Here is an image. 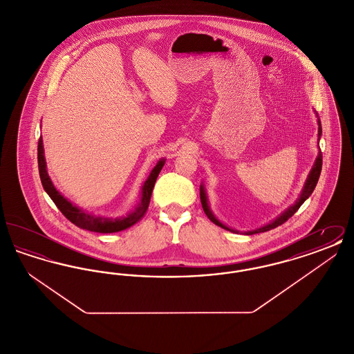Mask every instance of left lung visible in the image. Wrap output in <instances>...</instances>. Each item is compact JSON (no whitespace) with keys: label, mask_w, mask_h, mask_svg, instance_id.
<instances>
[{"label":"left lung","mask_w":354,"mask_h":354,"mask_svg":"<svg viewBox=\"0 0 354 354\" xmlns=\"http://www.w3.org/2000/svg\"><path fill=\"white\" fill-rule=\"evenodd\" d=\"M317 123H319V140H320L321 133H322L320 119H317ZM321 167H322V155H321V151H319V155H317V158H316V160H315V165H313V167L310 169V172H309V175H308V178H306V180H305V185H304L303 189H301V192H300V196L297 198V201L295 202V204H292L289 208H286V211H284L280 216H277L276 219L272 220L268 224H266V225H263V227H260V228H256V230H253V231H247V232H244V234H245V235H253V234L267 232V231H270V230H273V228L281 225V224L286 223V220L289 219V218H292V216L296 214V211L301 207V204L312 195L313 189L316 188V185H317L319 178H320ZM201 201H202L203 209H204L205 215L208 216V219L211 220L212 223H215L216 225L221 227V228L227 230V231H231V232H234V234H239V231H236L234 228H230L228 225H225L224 223H221V221L214 215V212H212L211 208H209L208 196H207L205 188H204V185H201Z\"/></svg>","instance_id":"8db88e82"}]
</instances>
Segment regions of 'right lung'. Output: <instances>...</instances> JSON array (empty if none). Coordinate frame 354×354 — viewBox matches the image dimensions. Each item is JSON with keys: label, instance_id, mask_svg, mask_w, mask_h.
<instances>
[{"label": "right lung", "instance_id": "obj_1", "mask_svg": "<svg viewBox=\"0 0 354 354\" xmlns=\"http://www.w3.org/2000/svg\"><path fill=\"white\" fill-rule=\"evenodd\" d=\"M166 163V159L162 158L156 166L151 169L149 178L146 179V182L142 185V194H140V201L136 204L134 211L129 212L126 216H120V218H104V216H97L93 214H88L84 211L82 208L77 207L75 204L68 201L51 182L50 176L48 174L46 169V160H45V155H44V143H42V136L38 140V169H39V178L44 185V189L46 191V194L50 196L51 201L58 207V209L68 218L73 224H75L77 227L87 230L91 232H100V234H113V232H119L123 231L131 225H134L135 223H138L139 220L143 218V215L146 214L150 199H151L152 189L156 182V178L160 172V169H163Z\"/></svg>", "mask_w": 354, "mask_h": 354}]
</instances>
